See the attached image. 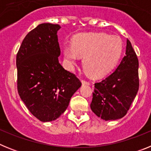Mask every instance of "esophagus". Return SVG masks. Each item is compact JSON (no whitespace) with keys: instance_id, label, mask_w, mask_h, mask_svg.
<instances>
[{"instance_id":"34e87169","label":"esophagus","mask_w":151,"mask_h":151,"mask_svg":"<svg viewBox=\"0 0 151 151\" xmlns=\"http://www.w3.org/2000/svg\"><path fill=\"white\" fill-rule=\"evenodd\" d=\"M82 85H90V83H89L88 82H87V81H85V80H82Z\"/></svg>"}]
</instances>
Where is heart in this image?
I'll return each mask as SVG.
<instances>
[{
  "label": "heart",
  "instance_id": "1",
  "mask_svg": "<svg viewBox=\"0 0 151 151\" xmlns=\"http://www.w3.org/2000/svg\"><path fill=\"white\" fill-rule=\"evenodd\" d=\"M122 41L117 35L91 32L77 35L73 46L63 48L65 64L73 69L79 57H84L83 67L94 76H102L110 73L118 63L122 52Z\"/></svg>",
  "mask_w": 151,
  "mask_h": 151
}]
</instances>
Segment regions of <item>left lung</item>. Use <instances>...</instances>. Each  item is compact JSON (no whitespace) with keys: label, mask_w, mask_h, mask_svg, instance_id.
Returning a JSON list of instances; mask_svg holds the SVG:
<instances>
[{"label":"left lung","mask_w":151,"mask_h":151,"mask_svg":"<svg viewBox=\"0 0 151 151\" xmlns=\"http://www.w3.org/2000/svg\"><path fill=\"white\" fill-rule=\"evenodd\" d=\"M139 88L138 60L127 40L125 56L115 71L94 84L91 109L105 121L116 120L127 113Z\"/></svg>","instance_id":"obj_1"}]
</instances>
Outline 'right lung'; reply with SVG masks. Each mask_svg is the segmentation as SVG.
<instances>
[{"mask_svg":"<svg viewBox=\"0 0 151 151\" xmlns=\"http://www.w3.org/2000/svg\"><path fill=\"white\" fill-rule=\"evenodd\" d=\"M57 24L42 23L25 37L17 55V89L21 100L41 122L59 118L82 83L64 69Z\"/></svg>","mask_w":151,"mask_h":151,"instance_id":"right-lung-1","label":"right lung"}]
</instances>
